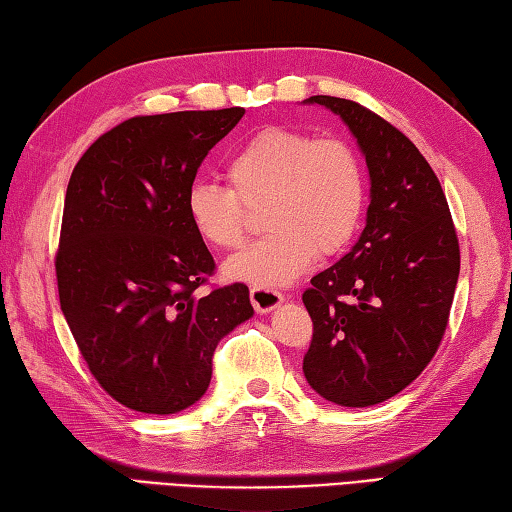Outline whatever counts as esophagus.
<instances>
[{"label":"esophagus","instance_id":"esophagus-1","mask_svg":"<svg viewBox=\"0 0 512 512\" xmlns=\"http://www.w3.org/2000/svg\"><path fill=\"white\" fill-rule=\"evenodd\" d=\"M249 298H252L256 314H269V311L280 307V302L285 300V296L280 294V291H267V289H258V287L249 291Z\"/></svg>","mask_w":512,"mask_h":512}]
</instances>
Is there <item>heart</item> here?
I'll return each instance as SVG.
<instances>
[{"instance_id":"heart-1","label":"heart","mask_w":512,"mask_h":512,"mask_svg":"<svg viewBox=\"0 0 512 512\" xmlns=\"http://www.w3.org/2000/svg\"><path fill=\"white\" fill-rule=\"evenodd\" d=\"M232 190L196 181L185 214L196 236L214 249L243 243L247 207L267 203V236L232 256L223 274L234 283L276 291L289 287L320 254H336L360 225L364 172L356 150L340 139L269 128L247 139L227 163Z\"/></svg>"}]
</instances>
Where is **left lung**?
I'll return each mask as SVG.
<instances>
[{
  "mask_svg": "<svg viewBox=\"0 0 512 512\" xmlns=\"http://www.w3.org/2000/svg\"><path fill=\"white\" fill-rule=\"evenodd\" d=\"M302 103L338 114L369 170L358 243L302 294L314 322L302 360L309 387L360 409L409 387L435 356L460 276V245L440 181L398 128L349 99L316 95Z\"/></svg>",
  "mask_w": 512,
  "mask_h": 512,
  "instance_id": "8db88e82",
  "label": "left lung"
}]
</instances>
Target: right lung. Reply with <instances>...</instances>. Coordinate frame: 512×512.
I'll return each instance as SVG.
<instances>
[{
	"label": "right lung",
	"instance_id": "obj_1",
	"mask_svg": "<svg viewBox=\"0 0 512 512\" xmlns=\"http://www.w3.org/2000/svg\"><path fill=\"white\" fill-rule=\"evenodd\" d=\"M245 108L134 117L72 170L59 302L97 382L132 411L170 415L212 380L216 344L254 316L245 285L201 296L214 258L185 214L198 165Z\"/></svg>",
	"mask_w": 512,
	"mask_h": 512
}]
</instances>
